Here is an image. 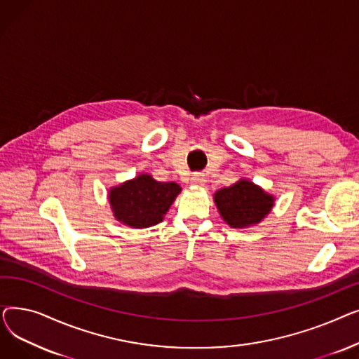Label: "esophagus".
I'll list each match as a JSON object with an SVG mask.
<instances>
[{"instance_id":"esophagus-1","label":"esophagus","mask_w":359,"mask_h":359,"mask_svg":"<svg viewBox=\"0 0 359 359\" xmlns=\"http://www.w3.org/2000/svg\"><path fill=\"white\" fill-rule=\"evenodd\" d=\"M205 182H206V179H205L203 173H195V175L192 176V179H191V183H192L194 186H203Z\"/></svg>"}]
</instances>
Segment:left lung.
Masks as SVG:
<instances>
[{"mask_svg": "<svg viewBox=\"0 0 359 359\" xmlns=\"http://www.w3.org/2000/svg\"><path fill=\"white\" fill-rule=\"evenodd\" d=\"M214 202L221 218L231 229H249L262 222L275 205V196L249 179L221 187L214 194Z\"/></svg>", "mask_w": 359, "mask_h": 359, "instance_id": "8db88e82", "label": "left lung"}]
</instances>
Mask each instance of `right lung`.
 <instances>
[{
	"label": "right lung",
	"mask_w": 359,
	"mask_h": 359,
	"mask_svg": "<svg viewBox=\"0 0 359 359\" xmlns=\"http://www.w3.org/2000/svg\"><path fill=\"white\" fill-rule=\"evenodd\" d=\"M180 192L182 187L175 182H157L151 175L141 173L111 186L107 199L116 221L132 229H147L164 219Z\"/></svg>",
	"instance_id": "obj_1"
}]
</instances>
